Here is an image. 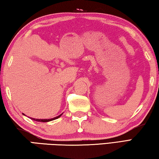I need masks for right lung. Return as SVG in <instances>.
<instances>
[{
	"label": "right lung",
	"mask_w": 159,
	"mask_h": 159,
	"mask_svg": "<svg viewBox=\"0 0 159 159\" xmlns=\"http://www.w3.org/2000/svg\"><path fill=\"white\" fill-rule=\"evenodd\" d=\"M61 114H60V116H57V117L51 118V119H35V118H31V119L36 120V121H40V122H48V121H50V120H53L55 119H57V118H60L61 116Z\"/></svg>",
	"instance_id": "add662e5"
}]
</instances>
